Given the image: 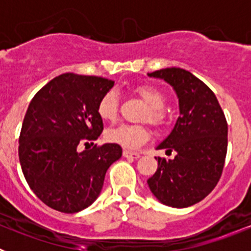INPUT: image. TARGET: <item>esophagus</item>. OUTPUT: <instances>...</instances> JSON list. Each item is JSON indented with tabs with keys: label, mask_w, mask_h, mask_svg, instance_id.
I'll return each mask as SVG.
<instances>
[{
	"label": "esophagus",
	"mask_w": 251,
	"mask_h": 251,
	"mask_svg": "<svg viewBox=\"0 0 251 251\" xmlns=\"http://www.w3.org/2000/svg\"><path fill=\"white\" fill-rule=\"evenodd\" d=\"M123 156L126 157V158H139L141 157V154H139L138 152H133V151H128V150H124L123 151Z\"/></svg>",
	"instance_id": "1"
}]
</instances>
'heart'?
I'll use <instances>...</instances> for the list:
<instances>
[{
    "instance_id": "1",
    "label": "heart",
    "mask_w": 251,
    "mask_h": 251,
    "mask_svg": "<svg viewBox=\"0 0 251 251\" xmlns=\"http://www.w3.org/2000/svg\"><path fill=\"white\" fill-rule=\"evenodd\" d=\"M134 93L146 104L142 114V119L150 122L154 127H162L166 123V115L163 106L167 98L159 89L150 85H139L134 88ZM119 95L114 89L106 90L100 97L97 105V113L103 121H114L118 115ZM150 138V132L143 124H119L117 127L109 128L105 132V139L109 143H114L123 148H137Z\"/></svg>"
}]
</instances>
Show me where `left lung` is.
<instances>
[{"label":"left lung","mask_w":251,"mask_h":251,"mask_svg":"<svg viewBox=\"0 0 251 251\" xmlns=\"http://www.w3.org/2000/svg\"><path fill=\"white\" fill-rule=\"evenodd\" d=\"M148 75L174 86L179 117L170 136L157 147L176 152V156L156 158L158 168L147 183L162 203L188 207L203 200L223 175L227 122L214 92L185 69H161Z\"/></svg>","instance_id":"obj_1"}]
</instances>
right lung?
<instances>
[{"label": "right lung", "instance_id": "1", "mask_svg": "<svg viewBox=\"0 0 251 251\" xmlns=\"http://www.w3.org/2000/svg\"><path fill=\"white\" fill-rule=\"evenodd\" d=\"M113 85L105 77L65 73L28 104L19 138L20 163L34 194L56 211L74 214L92 205L106 170L122 157V147L114 143L77 151L94 144L103 132L97 105Z\"/></svg>", "mask_w": 251, "mask_h": 251}]
</instances>
